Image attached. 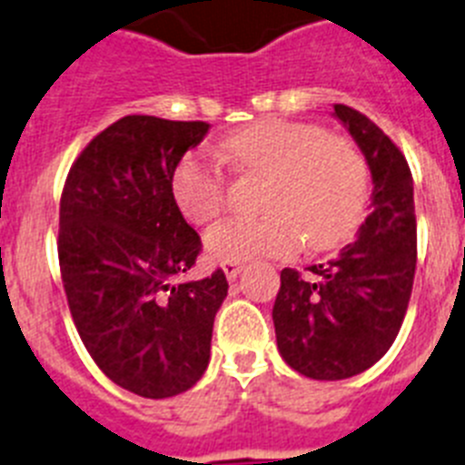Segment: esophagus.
I'll return each mask as SVG.
<instances>
[{"mask_svg":"<svg viewBox=\"0 0 465 465\" xmlns=\"http://www.w3.org/2000/svg\"><path fill=\"white\" fill-rule=\"evenodd\" d=\"M222 269H224V274H226V279L229 281H236V276L241 274V264L239 262H224L222 264Z\"/></svg>","mask_w":465,"mask_h":465,"instance_id":"34e87169","label":"esophagus"}]
</instances>
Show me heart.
<instances>
[{"label": "heart", "mask_w": 465, "mask_h": 465, "mask_svg": "<svg viewBox=\"0 0 465 465\" xmlns=\"http://www.w3.org/2000/svg\"><path fill=\"white\" fill-rule=\"evenodd\" d=\"M222 151L245 173L262 174V217H232L205 233L214 262L288 257L307 241L312 251L345 243L364 220L369 167L352 142L319 124L262 120L222 142ZM179 210L205 224L226 203V177L205 151L189 153L174 170Z\"/></svg>", "instance_id": "heart-1"}]
</instances>
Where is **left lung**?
I'll list each match as a JSON object with an SVG mask.
<instances>
[{"label":"left lung","mask_w":465,"mask_h":465,"mask_svg":"<svg viewBox=\"0 0 465 465\" xmlns=\"http://www.w3.org/2000/svg\"><path fill=\"white\" fill-rule=\"evenodd\" d=\"M371 170V213L357 239L333 260L281 272L276 345L291 369L314 381H342L366 371L395 342L416 272L413 179L400 148L376 123L335 104Z\"/></svg>","instance_id":"obj_1"}]
</instances>
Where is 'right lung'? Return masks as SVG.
Masks as SVG:
<instances>
[{
  "instance_id": "obj_1",
  "label": "right lung",
  "mask_w": 465,
  "mask_h": 465,
  "mask_svg": "<svg viewBox=\"0 0 465 465\" xmlns=\"http://www.w3.org/2000/svg\"><path fill=\"white\" fill-rule=\"evenodd\" d=\"M208 130L120 118L73 163L61 196L58 262L77 333L113 383L148 400L201 381L229 291L222 269L179 283L196 264L201 236L179 213L173 177Z\"/></svg>"
}]
</instances>
